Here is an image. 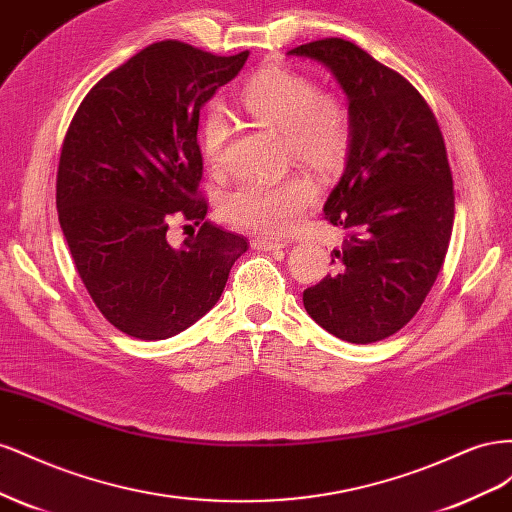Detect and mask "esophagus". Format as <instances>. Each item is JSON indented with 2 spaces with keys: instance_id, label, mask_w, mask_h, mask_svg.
<instances>
[{
  "instance_id": "esophagus-1",
  "label": "esophagus",
  "mask_w": 512,
  "mask_h": 512,
  "mask_svg": "<svg viewBox=\"0 0 512 512\" xmlns=\"http://www.w3.org/2000/svg\"><path fill=\"white\" fill-rule=\"evenodd\" d=\"M252 247L258 252H273V250H282V247H286V243L267 241V239H252Z\"/></svg>"
}]
</instances>
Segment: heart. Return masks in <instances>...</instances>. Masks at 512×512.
I'll use <instances>...</instances> for the list:
<instances>
[{
	"mask_svg": "<svg viewBox=\"0 0 512 512\" xmlns=\"http://www.w3.org/2000/svg\"><path fill=\"white\" fill-rule=\"evenodd\" d=\"M239 102L252 119L284 136L294 162L318 175H335L344 168L352 145L350 113L339 98L320 94L309 76L265 68L245 83ZM228 138V115L220 104H211L200 119V149L211 166L222 164ZM316 200V185L303 175L277 183L245 181L226 192L222 213L239 228L280 237L299 224Z\"/></svg>",
	"mask_w": 512,
	"mask_h": 512,
	"instance_id": "obj_1",
	"label": "heart"
}]
</instances>
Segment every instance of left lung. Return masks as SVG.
<instances>
[{
  "mask_svg": "<svg viewBox=\"0 0 512 512\" xmlns=\"http://www.w3.org/2000/svg\"><path fill=\"white\" fill-rule=\"evenodd\" d=\"M288 55L327 68L348 98L352 145L324 218L348 230L333 275L303 292L305 312L350 344L397 333L423 305L453 232L444 138L421 94L367 51L327 38Z\"/></svg>",
  "mask_w": 512,
  "mask_h": 512,
  "instance_id": "obj_1",
  "label": "left lung"
}]
</instances>
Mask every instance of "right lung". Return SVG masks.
I'll return each instance as SVG.
<instances>
[{
    "mask_svg": "<svg viewBox=\"0 0 512 512\" xmlns=\"http://www.w3.org/2000/svg\"><path fill=\"white\" fill-rule=\"evenodd\" d=\"M164 40L91 87L57 170V211L76 271L102 316L130 337L185 331L222 297L247 241L205 222L196 198L198 115L247 61ZM173 217L201 224L170 246Z\"/></svg>",
    "mask_w": 512,
    "mask_h": 512,
    "instance_id": "add662e5",
    "label": "right lung"
}]
</instances>
